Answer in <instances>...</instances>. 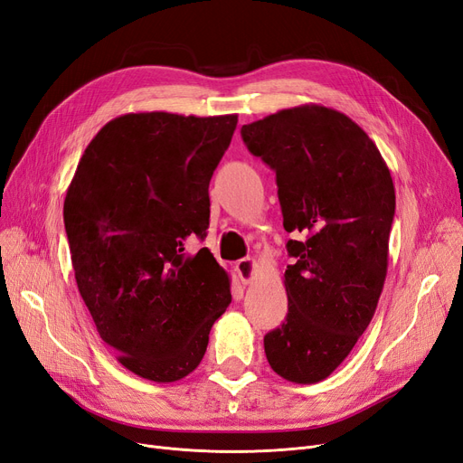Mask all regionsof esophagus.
Returning a JSON list of instances; mask_svg holds the SVG:
<instances>
[{"instance_id": "34e87169", "label": "esophagus", "mask_w": 463, "mask_h": 463, "mask_svg": "<svg viewBox=\"0 0 463 463\" xmlns=\"http://www.w3.org/2000/svg\"><path fill=\"white\" fill-rule=\"evenodd\" d=\"M236 274L244 286L251 284L255 278V260L253 259H240L236 263Z\"/></svg>"}]
</instances>
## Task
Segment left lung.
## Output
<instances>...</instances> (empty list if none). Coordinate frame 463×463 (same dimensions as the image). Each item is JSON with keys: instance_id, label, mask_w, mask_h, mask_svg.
Wrapping results in <instances>:
<instances>
[{"instance_id": "8db88e82", "label": "left lung", "mask_w": 463, "mask_h": 463, "mask_svg": "<svg viewBox=\"0 0 463 463\" xmlns=\"http://www.w3.org/2000/svg\"><path fill=\"white\" fill-rule=\"evenodd\" d=\"M244 144L276 172L289 240L286 321L265 335L274 373L295 384L327 378L374 316L395 213L390 170L350 117L326 106L281 109L244 125Z\"/></svg>"}]
</instances>
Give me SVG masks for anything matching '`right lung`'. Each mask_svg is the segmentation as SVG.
<instances>
[{
    "label": "right lung",
    "mask_w": 463,
    "mask_h": 463,
    "mask_svg": "<svg viewBox=\"0 0 463 463\" xmlns=\"http://www.w3.org/2000/svg\"><path fill=\"white\" fill-rule=\"evenodd\" d=\"M238 115H120L79 160L64 200L75 281L118 364L175 382L203 361L231 279L210 250L187 255L210 225V179Z\"/></svg>",
    "instance_id": "obj_1"
}]
</instances>
